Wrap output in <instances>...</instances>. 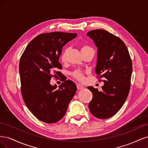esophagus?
I'll return each instance as SVG.
<instances>
[{
	"label": "esophagus",
	"instance_id": "34e87169",
	"mask_svg": "<svg viewBox=\"0 0 148 148\" xmlns=\"http://www.w3.org/2000/svg\"><path fill=\"white\" fill-rule=\"evenodd\" d=\"M77 87L78 89H83L84 88V87L82 86V85L80 84H77Z\"/></svg>",
	"mask_w": 148,
	"mask_h": 148
}]
</instances>
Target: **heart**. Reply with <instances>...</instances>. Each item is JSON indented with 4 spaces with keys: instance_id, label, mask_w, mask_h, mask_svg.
Wrapping results in <instances>:
<instances>
[{
    "instance_id": "1",
    "label": "heart",
    "mask_w": 148,
    "mask_h": 148,
    "mask_svg": "<svg viewBox=\"0 0 148 148\" xmlns=\"http://www.w3.org/2000/svg\"><path fill=\"white\" fill-rule=\"evenodd\" d=\"M89 50H93V49H92V47L89 46L88 45H86V44H82V45L81 46V51L82 53L86 52V51H89ZM68 53H69V49L68 48L64 49V51L62 52L61 56H60V59H61L62 62H65L66 61ZM72 75H73V77L79 80V81H82V80H83L84 78L83 73L79 70L75 71Z\"/></svg>"
}]
</instances>
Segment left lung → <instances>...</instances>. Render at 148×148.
<instances>
[{
  "label": "left lung",
  "mask_w": 148,
  "mask_h": 148,
  "mask_svg": "<svg viewBox=\"0 0 148 148\" xmlns=\"http://www.w3.org/2000/svg\"><path fill=\"white\" fill-rule=\"evenodd\" d=\"M97 47L96 73L104 82L102 90L92 86L88 88L92 93L89 109L96 117L109 118L121 109L130 88L132 62L128 49L119 37L104 29L87 33Z\"/></svg>",
  "instance_id": "obj_1"
}]
</instances>
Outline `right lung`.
I'll return each mask as SVG.
<instances>
[{"mask_svg": "<svg viewBox=\"0 0 148 148\" xmlns=\"http://www.w3.org/2000/svg\"><path fill=\"white\" fill-rule=\"evenodd\" d=\"M77 33L52 32L41 34L26 47L19 64L21 92L26 106L36 117L47 123L64 117L77 91L76 84L65 80L59 88L52 86V77L60 78L59 60L64 46Z\"/></svg>", "mask_w": 148, "mask_h": 148, "instance_id": "1", "label": "right lung"}]
</instances>
